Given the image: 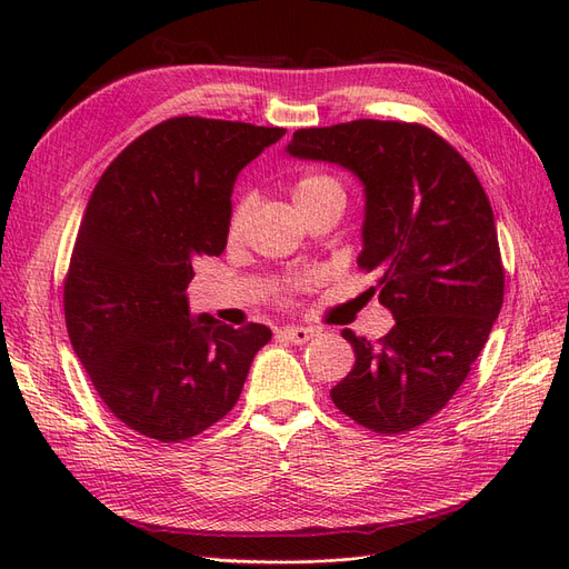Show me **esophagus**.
<instances>
[{
  "label": "esophagus",
  "mask_w": 569,
  "mask_h": 569,
  "mask_svg": "<svg viewBox=\"0 0 569 569\" xmlns=\"http://www.w3.org/2000/svg\"><path fill=\"white\" fill-rule=\"evenodd\" d=\"M278 337L284 341H291V343H308L316 337V332L311 330V327H284V330L278 332Z\"/></svg>",
  "instance_id": "esophagus-1"
}]
</instances>
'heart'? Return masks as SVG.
Listing matches in <instances>:
<instances>
[{
    "instance_id": "obj_1",
    "label": "heart",
    "mask_w": 569,
    "mask_h": 569,
    "mask_svg": "<svg viewBox=\"0 0 569 569\" xmlns=\"http://www.w3.org/2000/svg\"><path fill=\"white\" fill-rule=\"evenodd\" d=\"M325 192H343V189H341L339 180H335L332 176H322V173L303 176L295 187H291V197H295V203L320 197ZM244 222H247V203L239 201V203H234V209L230 213V226H228L230 237L242 234ZM284 287H287V291L295 289V284H284Z\"/></svg>"
}]
</instances>
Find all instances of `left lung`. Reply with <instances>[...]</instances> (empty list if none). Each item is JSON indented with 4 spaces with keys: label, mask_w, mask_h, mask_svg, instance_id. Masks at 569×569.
I'll return each instance as SVG.
<instances>
[{
    "label": "left lung",
    "mask_w": 569,
    "mask_h": 569,
    "mask_svg": "<svg viewBox=\"0 0 569 569\" xmlns=\"http://www.w3.org/2000/svg\"><path fill=\"white\" fill-rule=\"evenodd\" d=\"M287 151L332 161L366 184L358 268L393 316L377 343L343 330L351 372L335 406L377 435H401L451 401L501 313L506 270L489 197L435 130L360 118L295 132Z\"/></svg>",
    "instance_id": "obj_1"
}]
</instances>
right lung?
Segmentation results:
<instances>
[{"instance_id": "obj_1", "label": "right lung", "mask_w": 569, "mask_h": 569, "mask_svg": "<svg viewBox=\"0 0 569 569\" xmlns=\"http://www.w3.org/2000/svg\"><path fill=\"white\" fill-rule=\"evenodd\" d=\"M176 116L99 178L63 278L73 351L99 399L142 437L178 443L226 418L270 327L189 316L184 289L228 244L239 170L284 134Z\"/></svg>"}]
</instances>
